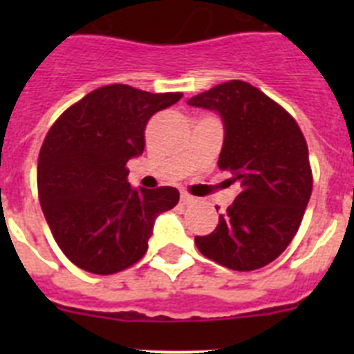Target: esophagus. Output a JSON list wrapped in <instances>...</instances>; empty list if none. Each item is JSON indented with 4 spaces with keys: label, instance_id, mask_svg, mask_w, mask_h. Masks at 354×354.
Returning <instances> with one entry per match:
<instances>
[{
    "label": "esophagus",
    "instance_id": "34e87169",
    "mask_svg": "<svg viewBox=\"0 0 354 354\" xmlns=\"http://www.w3.org/2000/svg\"><path fill=\"white\" fill-rule=\"evenodd\" d=\"M180 204H183V205L193 204V196L187 195V193H183V195H180Z\"/></svg>",
    "mask_w": 354,
    "mask_h": 354
}]
</instances>
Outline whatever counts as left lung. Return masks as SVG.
Wrapping results in <instances>:
<instances>
[{
	"label": "left lung",
	"instance_id": "left-lung-1",
	"mask_svg": "<svg viewBox=\"0 0 354 354\" xmlns=\"http://www.w3.org/2000/svg\"><path fill=\"white\" fill-rule=\"evenodd\" d=\"M187 104L220 115L225 136L218 167L241 184L218 227L195 237L196 248L230 270H259L289 246L310 200L301 129L282 106L239 80L198 93Z\"/></svg>",
	"mask_w": 354,
	"mask_h": 354
}]
</instances>
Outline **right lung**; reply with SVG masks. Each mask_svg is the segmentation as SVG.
Instances as JSON below:
<instances>
[{"mask_svg":"<svg viewBox=\"0 0 354 354\" xmlns=\"http://www.w3.org/2000/svg\"><path fill=\"white\" fill-rule=\"evenodd\" d=\"M180 97L108 84L49 129L37 167L40 205L62 252L81 270L113 274L138 262L156 218L179 202L170 186L134 189L126 165L142 156L149 118Z\"/></svg>","mask_w":354,"mask_h":354,"instance_id":"add662e5","label":"right lung"}]
</instances>
